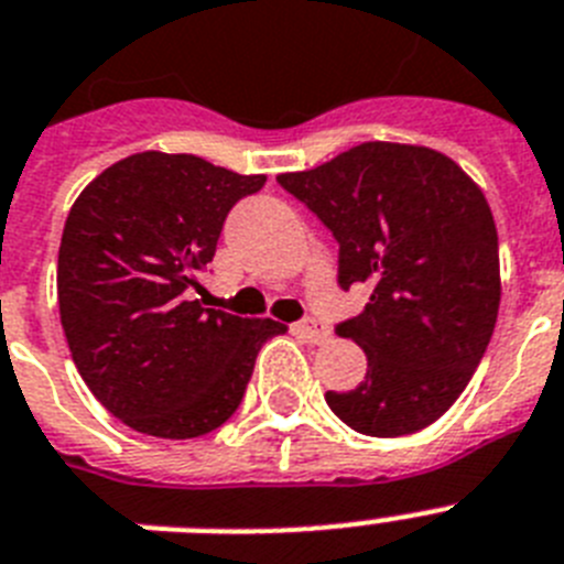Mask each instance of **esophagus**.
Returning a JSON list of instances; mask_svg holds the SVG:
<instances>
[{
  "instance_id": "esophagus-1",
  "label": "esophagus",
  "mask_w": 564,
  "mask_h": 564,
  "mask_svg": "<svg viewBox=\"0 0 564 564\" xmlns=\"http://www.w3.org/2000/svg\"><path fill=\"white\" fill-rule=\"evenodd\" d=\"M293 334L300 336V339L311 341V345H322V341H328L330 339V330L325 322L319 319H302L293 325Z\"/></svg>"
}]
</instances>
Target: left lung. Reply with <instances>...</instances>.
<instances>
[{
    "label": "left lung",
    "instance_id": "left-lung-1",
    "mask_svg": "<svg viewBox=\"0 0 564 564\" xmlns=\"http://www.w3.org/2000/svg\"><path fill=\"white\" fill-rule=\"evenodd\" d=\"M276 182L339 242L341 291L370 302L336 334L368 356L359 388L325 402L365 436H408L454 405L499 314V239L482 191L445 153L362 142Z\"/></svg>",
    "mask_w": 564,
    "mask_h": 564
}]
</instances>
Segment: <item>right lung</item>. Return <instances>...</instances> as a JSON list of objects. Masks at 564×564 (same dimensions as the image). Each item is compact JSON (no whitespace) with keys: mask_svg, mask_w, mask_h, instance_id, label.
I'll use <instances>...</instances> for the list:
<instances>
[{"mask_svg":"<svg viewBox=\"0 0 564 564\" xmlns=\"http://www.w3.org/2000/svg\"><path fill=\"white\" fill-rule=\"evenodd\" d=\"M191 153H133L99 173L67 214L59 316L82 379L117 420L159 440L216 431L242 405L273 319L191 302L230 208L262 191Z\"/></svg>","mask_w":564,"mask_h":564,"instance_id":"1","label":"right lung"}]
</instances>
